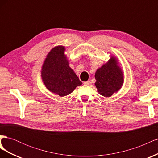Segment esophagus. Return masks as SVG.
<instances>
[{"instance_id":"1","label":"esophagus","mask_w":158,"mask_h":158,"mask_svg":"<svg viewBox=\"0 0 158 158\" xmlns=\"http://www.w3.org/2000/svg\"><path fill=\"white\" fill-rule=\"evenodd\" d=\"M83 84H84V85H90L91 82H89V81H86V82H84Z\"/></svg>"}]
</instances>
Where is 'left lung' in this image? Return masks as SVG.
Here are the masks:
<instances>
[{"label": "left lung", "mask_w": 158, "mask_h": 158, "mask_svg": "<svg viewBox=\"0 0 158 158\" xmlns=\"http://www.w3.org/2000/svg\"><path fill=\"white\" fill-rule=\"evenodd\" d=\"M116 59L112 57L106 64L98 69L95 74V83L99 93L105 97H109L120 89L123 82L121 69L117 65Z\"/></svg>", "instance_id": "left-lung-1"}]
</instances>
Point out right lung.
<instances>
[{"label": "right lung", "mask_w": 158, "mask_h": 158, "mask_svg": "<svg viewBox=\"0 0 158 158\" xmlns=\"http://www.w3.org/2000/svg\"><path fill=\"white\" fill-rule=\"evenodd\" d=\"M64 52V47L62 46L52 49L47 55L41 70L47 88L61 97L70 94L82 84L69 66Z\"/></svg>", "instance_id": "obj_1"}]
</instances>
